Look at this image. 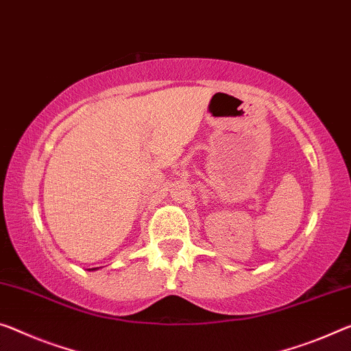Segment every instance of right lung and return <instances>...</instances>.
<instances>
[{
  "instance_id": "1",
  "label": "right lung",
  "mask_w": 351,
  "mask_h": 351,
  "mask_svg": "<svg viewBox=\"0 0 351 351\" xmlns=\"http://www.w3.org/2000/svg\"><path fill=\"white\" fill-rule=\"evenodd\" d=\"M90 269H93V271H95V269H99V267H97V268H90Z\"/></svg>"
}]
</instances>
